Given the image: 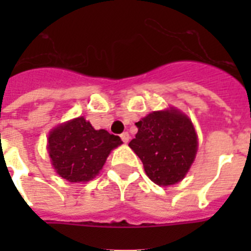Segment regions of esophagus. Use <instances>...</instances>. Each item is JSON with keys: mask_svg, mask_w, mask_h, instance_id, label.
Here are the masks:
<instances>
[{"mask_svg": "<svg viewBox=\"0 0 251 251\" xmlns=\"http://www.w3.org/2000/svg\"><path fill=\"white\" fill-rule=\"evenodd\" d=\"M121 138H122V141L124 142V143H127V142L129 141V138H130V137H129V133H128V132L122 133V134H121Z\"/></svg>", "mask_w": 251, "mask_h": 251, "instance_id": "esophagus-1", "label": "esophagus"}]
</instances>
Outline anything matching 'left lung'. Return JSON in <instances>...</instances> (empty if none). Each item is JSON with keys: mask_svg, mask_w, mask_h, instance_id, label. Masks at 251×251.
Wrapping results in <instances>:
<instances>
[{"mask_svg": "<svg viewBox=\"0 0 251 251\" xmlns=\"http://www.w3.org/2000/svg\"><path fill=\"white\" fill-rule=\"evenodd\" d=\"M138 132L129 147L141 158L146 175L159 186L179 182L194 163L197 134L178 109L152 112L136 123Z\"/></svg>", "mask_w": 251, "mask_h": 251, "instance_id": "left-lung-1", "label": "left lung"}]
</instances>
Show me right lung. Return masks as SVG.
<instances>
[{
	"label": "right lung",
	"mask_w": 251,
	"mask_h": 251,
	"mask_svg": "<svg viewBox=\"0 0 251 251\" xmlns=\"http://www.w3.org/2000/svg\"><path fill=\"white\" fill-rule=\"evenodd\" d=\"M123 142L105 129H94L84 117L49 133L48 151L56 174L69 182H88L103 168L110 151Z\"/></svg>",
	"instance_id": "add662e5"
}]
</instances>
